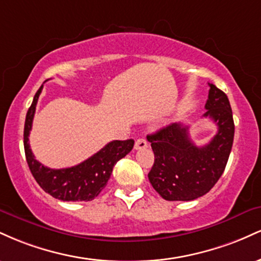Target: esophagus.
I'll use <instances>...</instances> for the list:
<instances>
[{
    "mask_svg": "<svg viewBox=\"0 0 261 261\" xmlns=\"http://www.w3.org/2000/svg\"><path fill=\"white\" fill-rule=\"evenodd\" d=\"M147 146L148 143L145 139H139L136 140V142H135V149H143L147 147Z\"/></svg>",
    "mask_w": 261,
    "mask_h": 261,
    "instance_id": "1",
    "label": "esophagus"
}]
</instances>
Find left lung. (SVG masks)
<instances>
[{
  "label": "left lung",
  "instance_id": "8db88e82",
  "mask_svg": "<svg viewBox=\"0 0 261 261\" xmlns=\"http://www.w3.org/2000/svg\"><path fill=\"white\" fill-rule=\"evenodd\" d=\"M208 86L203 118L212 119L218 130L207 145L197 147L189 137V126L180 122L147 136L154 153L149 182L168 201H190L207 194L228 162L234 137L232 109L226 93Z\"/></svg>",
  "mask_w": 261,
  "mask_h": 261
}]
</instances>
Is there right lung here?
Listing matches in <instances>:
<instances>
[{
	"label": "right lung",
	"instance_id": "right-lung-1",
	"mask_svg": "<svg viewBox=\"0 0 261 261\" xmlns=\"http://www.w3.org/2000/svg\"><path fill=\"white\" fill-rule=\"evenodd\" d=\"M41 89L43 86L35 93L25 116L24 152L29 169L40 188L55 199L61 201H91L106 188L114 166L133 149L135 141L131 139L112 141L99 152L77 166L62 169L47 168L35 160L29 146V134Z\"/></svg>",
	"mask_w": 261,
	"mask_h": 261
}]
</instances>
